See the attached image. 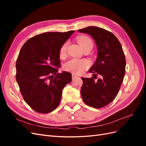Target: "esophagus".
I'll return each instance as SVG.
<instances>
[{
  "mask_svg": "<svg viewBox=\"0 0 146 146\" xmlns=\"http://www.w3.org/2000/svg\"><path fill=\"white\" fill-rule=\"evenodd\" d=\"M72 79H74V78H76V77H77L76 75H74V74H72Z\"/></svg>",
  "mask_w": 146,
  "mask_h": 146,
  "instance_id": "1",
  "label": "esophagus"
}]
</instances>
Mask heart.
<instances>
[{"label":"heart","mask_w":146,"mask_h":146,"mask_svg":"<svg viewBox=\"0 0 146 146\" xmlns=\"http://www.w3.org/2000/svg\"><path fill=\"white\" fill-rule=\"evenodd\" d=\"M77 42L85 50L86 49H92L93 47V42L91 38L87 36H78L77 38ZM68 46V42H65L61 46L60 49V56L61 58H63L66 56V51ZM90 65L89 61L86 60H80L77 58H73L68 61L64 64V69L68 72L75 74H78L82 72L84 70L86 69Z\"/></svg>","instance_id":"obj_1"}]
</instances>
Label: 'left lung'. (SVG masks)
Wrapping results in <instances>:
<instances>
[{
    "mask_svg": "<svg viewBox=\"0 0 146 146\" xmlns=\"http://www.w3.org/2000/svg\"><path fill=\"white\" fill-rule=\"evenodd\" d=\"M93 38L98 50V58L89 70L94 78L82 77L81 96L86 105L100 108L116 98L125 72V57L115 35L102 28L90 26L78 30ZM101 78L95 81L94 76Z\"/></svg>",
    "mask_w": 146,
    "mask_h": 146,
    "instance_id": "left-lung-1",
    "label": "left lung"
}]
</instances>
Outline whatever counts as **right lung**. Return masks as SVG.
Listing matches in <instances>:
<instances>
[{"label":"right lung","instance_id":"obj_1","mask_svg":"<svg viewBox=\"0 0 146 146\" xmlns=\"http://www.w3.org/2000/svg\"><path fill=\"white\" fill-rule=\"evenodd\" d=\"M74 32L37 35L21 48L16 63V78L24 100L35 111L45 114L55 110L63 88L72 80L71 74L58 73L57 68L61 64L60 47Z\"/></svg>","mask_w":146,"mask_h":146}]
</instances>
